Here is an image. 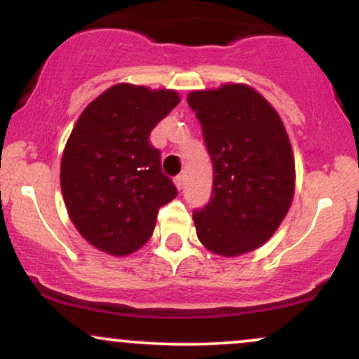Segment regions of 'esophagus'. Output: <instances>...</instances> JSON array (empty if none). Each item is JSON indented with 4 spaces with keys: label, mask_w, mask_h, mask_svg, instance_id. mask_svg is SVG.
Masks as SVG:
<instances>
[{
    "label": "esophagus",
    "mask_w": 359,
    "mask_h": 359,
    "mask_svg": "<svg viewBox=\"0 0 359 359\" xmlns=\"http://www.w3.org/2000/svg\"><path fill=\"white\" fill-rule=\"evenodd\" d=\"M174 184H175L177 189L182 190V187H184V175H177L175 179H174Z\"/></svg>",
    "instance_id": "34e87169"
}]
</instances>
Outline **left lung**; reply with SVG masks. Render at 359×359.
Wrapping results in <instances>:
<instances>
[{"label": "left lung", "instance_id": "left-lung-1", "mask_svg": "<svg viewBox=\"0 0 359 359\" xmlns=\"http://www.w3.org/2000/svg\"><path fill=\"white\" fill-rule=\"evenodd\" d=\"M189 106L201 121L213 164L212 198L194 212L207 250L238 257L273 237L294 194V157L275 107L247 84L192 90Z\"/></svg>", "mask_w": 359, "mask_h": 359}]
</instances>
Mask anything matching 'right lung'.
Here are the masks:
<instances>
[{
  "label": "right lung",
  "instance_id": "add662e5",
  "mask_svg": "<svg viewBox=\"0 0 359 359\" xmlns=\"http://www.w3.org/2000/svg\"><path fill=\"white\" fill-rule=\"evenodd\" d=\"M179 102L174 89L122 83L81 112L62 152L61 190L71 222L97 250H139L158 208L177 197L149 135Z\"/></svg>",
  "mask_w": 359,
  "mask_h": 359
}]
</instances>
